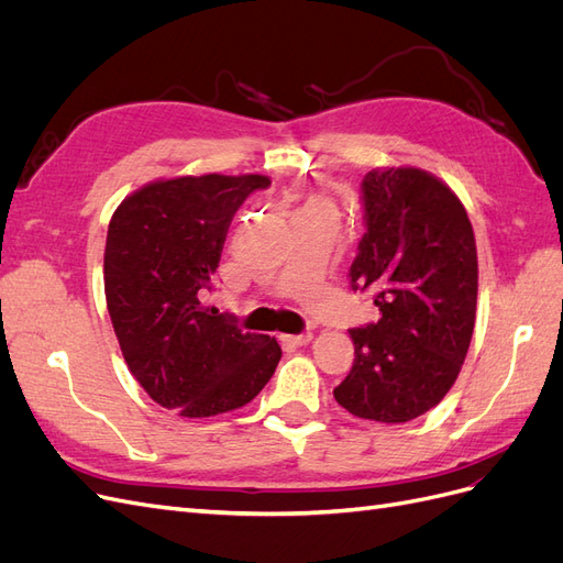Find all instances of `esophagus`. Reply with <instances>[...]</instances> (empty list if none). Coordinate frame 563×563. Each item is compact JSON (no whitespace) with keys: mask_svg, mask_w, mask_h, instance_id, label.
I'll return each mask as SVG.
<instances>
[{"mask_svg":"<svg viewBox=\"0 0 563 563\" xmlns=\"http://www.w3.org/2000/svg\"><path fill=\"white\" fill-rule=\"evenodd\" d=\"M312 340V333H296V335H282V343L286 345H294V347H300V345H308Z\"/></svg>","mask_w":563,"mask_h":563,"instance_id":"34e87169","label":"esophagus"}]
</instances>
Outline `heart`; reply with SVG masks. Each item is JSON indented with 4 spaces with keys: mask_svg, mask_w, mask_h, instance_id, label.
Masks as SVG:
<instances>
[{
    "mask_svg": "<svg viewBox=\"0 0 563 563\" xmlns=\"http://www.w3.org/2000/svg\"><path fill=\"white\" fill-rule=\"evenodd\" d=\"M310 203H319V201H310Z\"/></svg>",
    "mask_w": 563,
    "mask_h": 563,
    "instance_id": "1",
    "label": "heart"
}]
</instances>
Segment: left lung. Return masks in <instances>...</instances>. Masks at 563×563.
<instances>
[{"instance_id": "left-lung-1", "label": "left lung", "mask_w": 563, "mask_h": 563, "mask_svg": "<svg viewBox=\"0 0 563 563\" xmlns=\"http://www.w3.org/2000/svg\"><path fill=\"white\" fill-rule=\"evenodd\" d=\"M366 232L350 267L376 323L350 329L354 364L333 389L356 418L408 422L453 387L476 312V244L467 211L428 172L373 168L362 180Z\"/></svg>"}]
</instances>
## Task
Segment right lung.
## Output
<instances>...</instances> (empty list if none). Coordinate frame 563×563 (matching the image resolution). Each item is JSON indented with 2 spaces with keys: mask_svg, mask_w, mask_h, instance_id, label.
<instances>
[{
  "mask_svg": "<svg viewBox=\"0 0 563 563\" xmlns=\"http://www.w3.org/2000/svg\"><path fill=\"white\" fill-rule=\"evenodd\" d=\"M267 185L258 174L157 180L110 220L106 298L119 347L147 395L178 416L249 404L282 360L275 338L203 305L234 213Z\"/></svg>",
  "mask_w": 563,
  "mask_h": 563,
  "instance_id": "right-lung-1",
  "label": "right lung"
}]
</instances>
